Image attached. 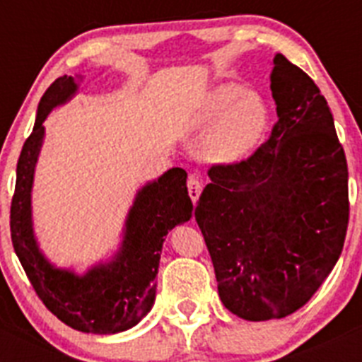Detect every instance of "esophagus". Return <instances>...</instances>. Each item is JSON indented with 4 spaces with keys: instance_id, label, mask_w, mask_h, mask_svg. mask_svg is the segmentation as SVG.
Wrapping results in <instances>:
<instances>
[{
    "instance_id": "34e87169",
    "label": "esophagus",
    "mask_w": 362,
    "mask_h": 362,
    "mask_svg": "<svg viewBox=\"0 0 362 362\" xmlns=\"http://www.w3.org/2000/svg\"><path fill=\"white\" fill-rule=\"evenodd\" d=\"M187 187H188V196H190L192 201L196 203V201L199 199V196H201V190H203V185H201L199 179L194 177V175H192V177H188Z\"/></svg>"
}]
</instances>
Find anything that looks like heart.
<instances>
[{
	"mask_svg": "<svg viewBox=\"0 0 362 362\" xmlns=\"http://www.w3.org/2000/svg\"><path fill=\"white\" fill-rule=\"evenodd\" d=\"M268 127V107L255 92L239 85H221L203 99L192 117V132L209 137L204 153L210 161L233 163L259 145Z\"/></svg>",
	"mask_w": 362,
	"mask_h": 362,
	"instance_id": "1",
	"label": "heart"
}]
</instances>
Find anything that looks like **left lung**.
<instances>
[{"label":"left lung","mask_w":362,"mask_h":362,"mask_svg":"<svg viewBox=\"0 0 362 362\" xmlns=\"http://www.w3.org/2000/svg\"><path fill=\"white\" fill-rule=\"evenodd\" d=\"M277 123L252 156L212 165L196 221L223 305L246 321L286 317L312 299L343 252L348 166L325 95L274 57Z\"/></svg>","instance_id":"8db88e82"}]
</instances>
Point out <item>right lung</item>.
I'll list each match as a JSON object with an SVG mask.
<instances>
[{"label":"right lung","instance_id":"1","mask_svg":"<svg viewBox=\"0 0 362 362\" xmlns=\"http://www.w3.org/2000/svg\"><path fill=\"white\" fill-rule=\"evenodd\" d=\"M76 90L72 76H63L41 98L34 129L18 159L11 204L12 245L37 297L59 321L86 334H117L132 328L150 312L165 235L190 219L194 206L188 197L187 172L172 168L137 192L114 261L94 267L85 276L54 268L34 239L30 190L43 141V121Z\"/></svg>","mask_w":362,"mask_h":362}]
</instances>
